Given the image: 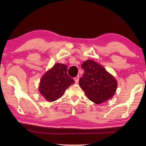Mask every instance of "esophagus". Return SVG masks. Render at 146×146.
I'll use <instances>...</instances> for the list:
<instances>
[{
	"label": "esophagus",
	"instance_id": "obj_1",
	"mask_svg": "<svg viewBox=\"0 0 146 146\" xmlns=\"http://www.w3.org/2000/svg\"><path fill=\"white\" fill-rule=\"evenodd\" d=\"M74 80H75V83L77 84V83L78 82V81H79V76H75V77L74 78Z\"/></svg>",
	"mask_w": 146,
	"mask_h": 146
}]
</instances>
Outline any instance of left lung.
<instances>
[{
	"label": "left lung",
	"instance_id": "left-lung-1",
	"mask_svg": "<svg viewBox=\"0 0 146 146\" xmlns=\"http://www.w3.org/2000/svg\"><path fill=\"white\" fill-rule=\"evenodd\" d=\"M81 68L84 73L79 80V85L89 99L99 104L112 98L117 88V80L102 66L88 60Z\"/></svg>",
	"mask_w": 146,
	"mask_h": 146
}]
</instances>
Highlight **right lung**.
Wrapping results in <instances>:
<instances>
[{"instance_id":"add662e5","label":"right lung","mask_w":146,"mask_h":146,"mask_svg":"<svg viewBox=\"0 0 146 146\" xmlns=\"http://www.w3.org/2000/svg\"><path fill=\"white\" fill-rule=\"evenodd\" d=\"M65 64L56 63L41 78L38 90L44 98L53 102L60 98L75 80L68 75Z\"/></svg>"}]
</instances>
